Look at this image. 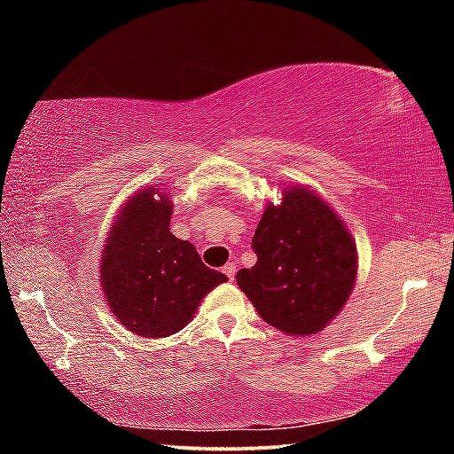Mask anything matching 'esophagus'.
I'll return each instance as SVG.
<instances>
[{"mask_svg": "<svg viewBox=\"0 0 454 454\" xmlns=\"http://www.w3.org/2000/svg\"><path fill=\"white\" fill-rule=\"evenodd\" d=\"M222 272H224L230 280H234V274H236V264H234V262H228V264L224 266V270H222Z\"/></svg>", "mask_w": 454, "mask_h": 454, "instance_id": "34e87169", "label": "esophagus"}]
</instances>
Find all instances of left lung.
Masks as SVG:
<instances>
[{"mask_svg": "<svg viewBox=\"0 0 454 454\" xmlns=\"http://www.w3.org/2000/svg\"><path fill=\"white\" fill-rule=\"evenodd\" d=\"M256 264L236 282L268 325L290 336L317 334L347 304L356 282V244L317 192L292 184L268 204L252 238Z\"/></svg>", "mask_w": 454, "mask_h": 454, "instance_id": "obj_1", "label": "left lung"}]
</instances>
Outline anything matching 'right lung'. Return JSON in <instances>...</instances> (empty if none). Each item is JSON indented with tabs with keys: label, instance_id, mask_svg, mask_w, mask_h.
I'll return each mask as SVG.
<instances>
[{
	"label": "right lung",
	"instance_id": "obj_1",
	"mask_svg": "<svg viewBox=\"0 0 454 454\" xmlns=\"http://www.w3.org/2000/svg\"><path fill=\"white\" fill-rule=\"evenodd\" d=\"M172 210L164 190H137L114 220L99 260V282L114 317L145 338L178 333L202 298L228 280L170 232Z\"/></svg>",
	"mask_w": 454,
	"mask_h": 454
}]
</instances>
